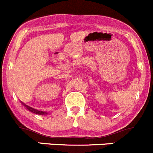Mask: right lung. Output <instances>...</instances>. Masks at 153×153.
<instances>
[{
	"label": "right lung",
	"instance_id": "obj_1",
	"mask_svg": "<svg viewBox=\"0 0 153 153\" xmlns=\"http://www.w3.org/2000/svg\"><path fill=\"white\" fill-rule=\"evenodd\" d=\"M27 109H28L30 111V112H35V113H38V114H44V113H45V112H40V111L35 110V109H32V108H31V107H29V106H27Z\"/></svg>",
	"mask_w": 153,
	"mask_h": 153
}]
</instances>
